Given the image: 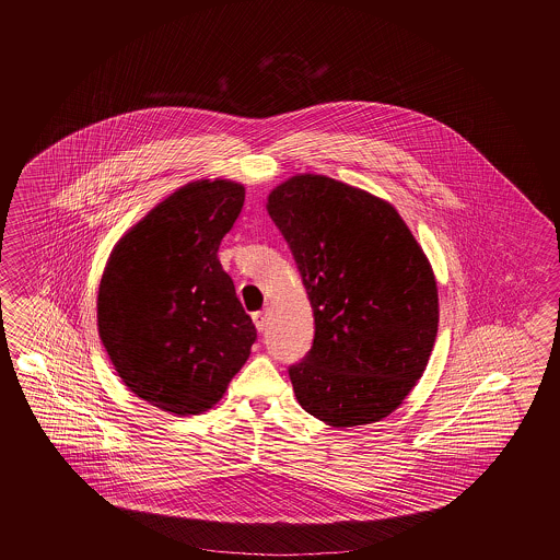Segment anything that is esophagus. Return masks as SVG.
Listing matches in <instances>:
<instances>
[{"label":"esophagus","mask_w":560,"mask_h":560,"mask_svg":"<svg viewBox=\"0 0 560 560\" xmlns=\"http://www.w3.org/2000/svg\"><path fill=\"white\" fill-rule=\"evenodd\" d=\"M253 320H255L256 330L262 332L267 328V310L265 312H255Z\"/></svg>","instance_id":"esophagus-1"}]
</instances>
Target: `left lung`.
Wrapping results in <instances>:
<instances>
[{
	"label": "left lung",
	"instance_id": "left-lung-1",
	"mask_svg": "<svg viewBox=\"0 0 560 560\" xmlns=\"http://www.w3.org/2000/svg\"><path fill=\"white\" fill-rule=\"evenodd\" d=\"M267 211L314 310V345L289 368L298 402L330 427L377 423L421 380L438 337V283L388 201L323 174L275 187Z\"/></svg>",
	"mask_w": 560,
	"mask_h": 560
}]
</instances>
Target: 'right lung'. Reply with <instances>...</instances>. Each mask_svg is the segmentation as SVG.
Listing matches in <instances>:
<instances>
[{
	"instance_id": "obj_1",
	"label": "right lung",
	"mask_w": 560,
	"mask_h": 560,
	"mask_svg": "<svg viewBox=\"0 0 560 560\" xmlns=\"http://www.w3.org/2000/svg\"><path fill=\"white\" fill-rule=\"evenodd\" d=\"M242 205L240 183H188L120 237L102 272L106 353L129 390L178 417L218 405L256 340L218 258Z\"/></svg>"
}]
</instances>
